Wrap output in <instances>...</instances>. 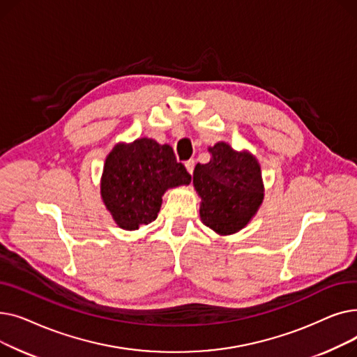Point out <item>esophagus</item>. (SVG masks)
Returning <instances> with one entry per match:
<instances>
[{"label":"esophagus","mask_w":357,"mask_h":357,"mask_svg":"<svg viewBox=\"0 0 357 357\" xmlns=\"http://www.w3.org/2000/svg\"><path fill=\"white\" fill-rule=\"evenodd\" d=\"M185 167H186V171H188V172L192 175V174H194V167H195V160H194V159L186 160V162H185Z\"/></svg>","instance_id":"esophagus-1"}]
</instances>
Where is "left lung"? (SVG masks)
<instances>
[{
  "mask_svg": "<svg viewBox=\"0 0 357 357\" xmlns=\"http://www.w3.org/2000/svg\"><path fill=\"white\" fill-rule=\"evenodd\" d=\"M211 160L198 163L194 185L202 202L199 215L218 234L243 229L264 199L260 166L248 152H236L227 143L210 147Z\"/></svg>",
  "mask_w": 357,
  "mask_h": 357,
  "instance_id": "1",
  "label": "left lung"
}]
</instances>
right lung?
Returning <instances> with one entry per match:
<instances>
[{"label": "right lung", "mask_w": 357, "mask_h": 357, "mask_svg": "<svg viewBox=\"0 0 357 357\" xmlns=\"http://www.w3.org/2000/svg\"><path fill=\"white\" fill-rule=\"evenodd\" d=\"M190 182L191 175L171 146L139 139L117 144L107 156L101 197L121 229L137 230L156 220L167 188Z\"/></svg>", "instance_id": "add662e5"}]
</instances>
